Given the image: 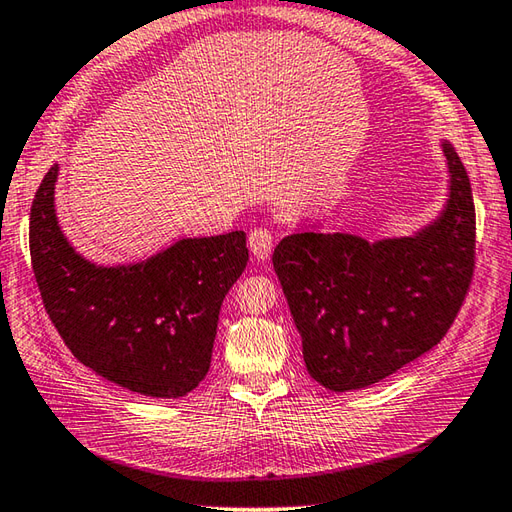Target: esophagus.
<instances>
[{"instance_id": "obj_1", "label": "esophagus", "mask_w": 512, "mask_h": 512, "mask_svg": "<svg viewBox=\"0 0 512 512\" xmlns=\"http://www.w3.org/2000/svg\"><path fill=\"white\" fill-rule=\"evenodd\" d=\"M250 253H253L259 262L270 257V250H273V233L268 228H255L248 237Z\"/></svg>"}]
</instances>
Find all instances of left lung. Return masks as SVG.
I'll list each match as a JSON object with an SVG mask.
<instances>
[{"label":"left lung","mask_w":512,"mask_h":512,"mask_svg":"<svg viewBox=\"0 0 512 512\" xmlns=\"http://www.w3.org/2000/svg\"><path fill=\"white\" fill-rule=\"evenodd\" d=\"M448 199L408 237L297 230L273 266L310 377L335 393L377 384L442 342L475 268V204L462 159L442 142Z\"/></svg>","instance_id":"left-lung-1"}]
</instances>
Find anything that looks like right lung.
<instances>
[{
  "instance_id": "add662e5",
  "label": "right lung",
  "mask_w": 512,
  "mask_h": 512,
  "mask_svg": "<svg viewBox=\"0 0 512 512\" xmlns=\"http://www.w3.org/2000/svg\"><path fill=\"white\" fill-rule=\"evenodd\" d=\"M50 166L30 206V262L46 313L79 362L146 397L197 388L226 293L248 262L246 233L184 237L144 262L97 266L57 222Z\"/></svg>"
}]
</instances>
